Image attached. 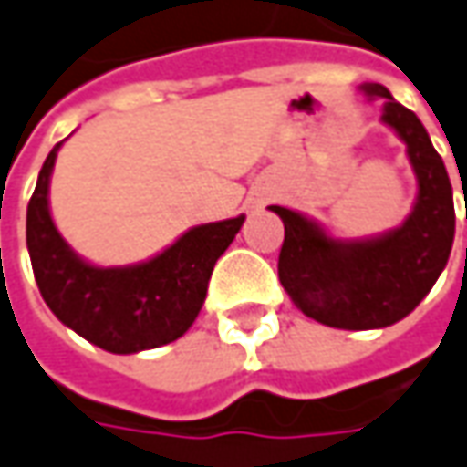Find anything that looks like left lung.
I'll return each instance as SVG.
<instances>
[{
  "mask_svg": "<svg viewBox=\"0 0 467 467\" xmlns=\"http://www.w3.org/2000/svg\"><path fill=\"white\" fill-rule=\"evenodd\" d=\"M363 91L384 99L381 119L408 143L418 201L405 224L376 240L342 243L297 212L272 206L285 222L276 264L282 287L303 314L335 329H381L405 318L434 287L455 240L450 174L426 128L384 86Z\"/></svg>",
  "mask_w": 467,
  "mask_h": 467,
  "instance_id": "8db88e82",
  "label": "left lung"
}]
</instances>
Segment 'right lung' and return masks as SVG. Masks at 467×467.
I'll return each mask as SVG.
<instances>
[{
    "instance_id": "obj_1",
    "label": "right lung",
    "mask_w": 467,
    "mask_h": 467,
    "mask_svg": "<svg viewBox=\"0 0 467 467\" xmlns=\"http://www.w3.org/2000/svg\"><path fill=\"white\" fill-rule=\"evenodd\" d=\"M62 143L47 156L28 203L26 240L33 276L51 314L109 353H138L182 337L201 311L216 258L245 213L201 224L146 264L99 269L72 254L49 213V177Z\"/></svg>"
}]
</instances>
